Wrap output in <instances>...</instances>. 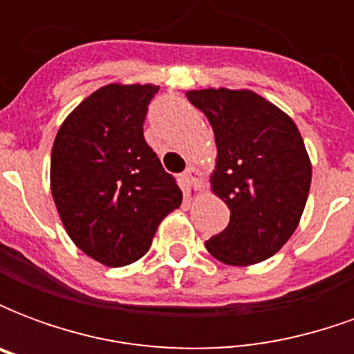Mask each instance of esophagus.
Instances as JSON below:
<instances>
[{
	"mask_svg": "<svg viewBox=\"0 0 354 354\" xmlns=\"http://www.w3.org/2000/svg\"><path fill=\"white\" fill-rule=\"evenodd\" d=\"M185 180H189L195 187H201V182H203V174H201L199 170L193 169V167H189V169L185 170L184 172Z\"/></svg>",
	"mask_w": 354,
	"mask_h": 354,
	"instance_id": "obj_1",
	"label": "esophagus"
}]
</instances>
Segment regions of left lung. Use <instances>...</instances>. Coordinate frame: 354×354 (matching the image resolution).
Wrapping results in <instances>:
<instances>
[{
	"label": "left lung",
	"mask_w": 354,
	"mask_h": 354,
	"mask_svg": "<svg viewBox=\"0 0 354 354\" xmlns=\"http://www.w3.org/2000/svg\"><path fill=\"white\" fill-rule=\"evenodd\" d=\"M187 100L212 124V192L230 207L227 227L205 243L216 260L252 266L271 258L304 214L311 161L296 123L252 91L203 88Z\"/></svg>",
	"instance_id": "left-lung-1"
}]
</instances>
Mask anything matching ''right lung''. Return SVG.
<instances>
[{
	"label": "right lung",
	"mask_w": 354,
	"mask_h": 354,
	"mask_svg": "<svg viewBox=\"0 0 354 354\" xmlns=\"http://www.w3.org/2000/svg\"><path fill=\"white\" fill-rule=\"evenodd\" d=\"M155 85L111 83L87 96L58 129L50 192L75 246L108 267L149 250L159 223L182 205L174 176L144 138Z\"/></svg>",
	"instance_id": "obj_1"
}]
</instances>
